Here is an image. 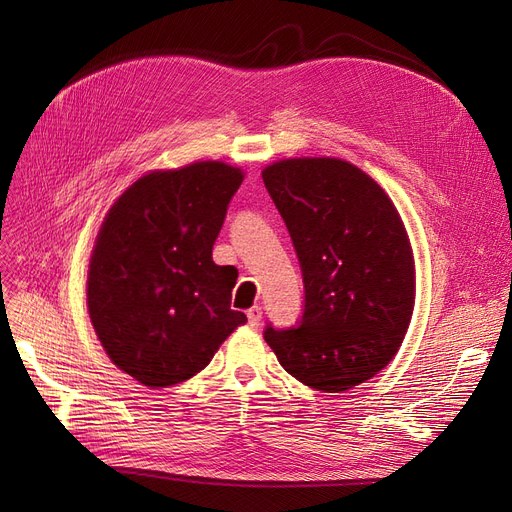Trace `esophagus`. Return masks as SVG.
Segmentation results:
<instances>
[{
    "mask_svg": "<svg viewBox=\"0 0 512 512\" xmlns=\"http://www.w3.org/2000/svg\"><path fill=\"white\" fill-rule=\"evenodd\" d=\"M261 315H263V311H261V307H251L249 309V313H247V317H249V326L251 328H257L259 324H261Z\"/></svg>",
    "mask_w": 512,
    "mask_h": 512,
    "instance_id": "34e87169",
    "label": "esophagus"
}]
</instances>
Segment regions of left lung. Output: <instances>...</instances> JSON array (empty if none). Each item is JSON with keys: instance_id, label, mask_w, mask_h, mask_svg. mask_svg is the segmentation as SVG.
Here are the masks:
<instances>
[{"instance_id": "obj_1", "label": "left lung", "mask_w": 512, "mask_h": 512, "mask_svg": "<svg viewBox=\"0 0 512 512\" xmlns=\"http://www.w3.org/2000/svg\"><path fill=\"white\" fill-rule=\"evenodd\" d=\"M261 176L305 284L299 326H267L263 338L305 386L351 390L392 361L411 324L415 261L405 224L384 188L348 161L282 159Z\"/></svg>"}]
</instances>
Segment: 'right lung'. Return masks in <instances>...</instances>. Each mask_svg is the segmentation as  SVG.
<instances>
[{"label": "right lung", "instance_id": "1", "mask_svg": "<svg viewBox=\"0 0 512 512\" xmlns=\"http://www.w3.org/2000/svg\"><path fill=\"white\" fill-rule=\"evenodd\" d=\"M242 178L224 161L149 172L105 215L89 263V317L107 357L143 386L193 378L247 321L230 309L236 270L211 259Z\"/></svg>", "mask_w": 512, "mask_h": 512}]
</instances>
